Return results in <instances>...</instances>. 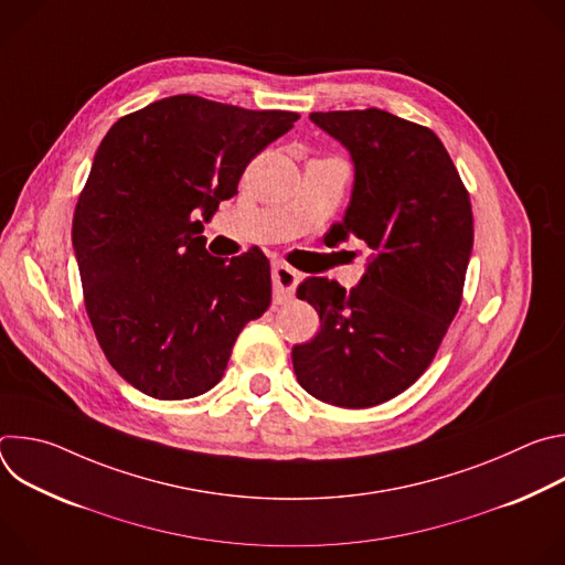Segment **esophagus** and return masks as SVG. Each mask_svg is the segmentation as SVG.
Listing matches in <instances>:
<instances>
[{
  "mask_svg": "<svg viewBox=\"0 0 565 565\" xmlns=\"http://www.w3.org/2000/svg\"><path fill=\"white\" fill-rule=\"evenodd\" d=\"M301 275L290 268L288 264H275L273 266V292H275V301L284 303L295 295V288L299 286Z\"/></svg>",
  "mask_w": 565,
  "mask_h": 565,
  "instance_id": "esophagus-1",
  "label": "esophagus"
}]
</instances>
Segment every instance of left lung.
I'll return each instance as SVG.
<instances>
[{"instance_id":"1","label":"left lung","mask_w":565,"mask_h":565,"mask_svg":"<svg viewBox=\"0 0 565 565\" xmlns=\"http://www.w3.org/2000/svg\"><path fill=\"white\" fill-rule=\"evenodd\" d=\"M310 120L349 149L355 168L335 234H355L373 255L349 292L327 277L299 284L297 297L315 306L321 327L292 349V369L312 397L366 409L425 373L458 312L471 203L431 129L375 107L315 111Z\"/></svg>"}]
</instances>
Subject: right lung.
Listing matches in <instances>:
<instances>
[{
	"label": "right lung",
	"instance_id": "1",
	"mask_svg": "<svg viewBox=\"0 0 565 565\" xmlns=\"http://www.w3.org/2000/svg\"><path fill=\"white\" fill-rule=\"evenodd\" d=\"M297 118L172 96L103 138L71 241L98 344L138 391L156 399L210 391L241 329L268 310L266 255L212 257L198 216L207 223Z\"/></svg>",
	"mask_w": 565,
	"mask_h": 565
}]
</instances>
